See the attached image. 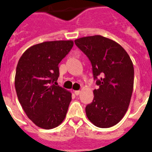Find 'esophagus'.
Returning <instances> with one entry per match:
<instances>
[{
    "instance_id": "34e87169",
    "label": "esophagus",
    "mask_w": 152,
    "mask_h": 152,
    "mask_svg": "<svg viewBox=\"0 0 152 152\" xmlns=\"http://www.w3.org/2000/svg\"><path fill=\"white\" fill-rule=\"evenodd\" d=\"M80 94V91H75V95H79Z\"/></svg>"
}]
</instances>
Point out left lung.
<instances>
[{"label":"left lung","instance_id":"1","mask_svg":"<svg viewBox=\"0 0 152 152\" xmlns=\"http://www.w3.org/2000/svg\"><path fill=\"white\" fill-rule=\"evenodd\" d=\"M92 64L98 89L85 108L88 119L100 128L117 124L129 106L134 85L133 63L126 51L116 42L100 35L75 40Z\"/></svg>","mask_w":152,"mask_h":152}]
</instances>
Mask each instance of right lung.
Listing matches in <instances>:
<instances>
[{
  "label": "right lung",
  "mask_w": 152,
  "mask_h": 152,
  "mask_svg": "<svg viewBox=\"0 0 152 152\" xmlns=\"http://www.w3.org/2000/svg\"><path fill=\"white\" fill-rule=\"evenodd\" d=\"M74 45L72 40L32 45L19 59L14 84L17 97L31 121L45 129L59 126L66 116L72 93L56 86L58 64Z\"/></svg>",
  "instance_id": "1"
}]
</instances>
